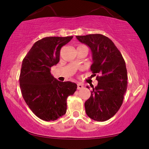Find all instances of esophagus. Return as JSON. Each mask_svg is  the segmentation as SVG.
I'll list each match as a JSON object with an SVG mask.
<instances>
[{
	"instance_id": "obj_1",
	"label": "esophagus",
	"mask_w": 149,
	"mask_h": 149,
	"mask_svg": "<svg viewBox=\"0 0 149 149\" xmlns=\"http://www.w3.org/2000/svg\"><path fill=\"white\" fill-rule=\"evenodd\" d=\"M83 88H84V86L81 84H77V90H81V89H82Z\"/></svg>"
}]
</instances>
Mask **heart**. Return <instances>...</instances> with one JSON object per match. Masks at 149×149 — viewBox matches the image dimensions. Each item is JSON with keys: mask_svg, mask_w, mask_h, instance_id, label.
<instances>
[{"mask_svg": "<svg viewBox=\"0 0 149 149\" xmlns=\"http://www.w3.org/2000/svg\"><path fill=\"white\" fill-rule=\"evenodd\" d=\"M79 46H81V45H79Z\"/></svg>", "mask_w": 149, "mask_h": 149, "instance_id": "heart-1", "label": "heart"}]
</instances>
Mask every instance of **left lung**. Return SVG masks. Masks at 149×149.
<instances>
[{"mask_svg": "<svg viewBox=\"0 0 149 149\" xmlns=\"http://www.w3.org/2000/svg\"><path fill=\"white\" fill-rule=\"evenodd\" d=\"M76 38L91 49L93 63L90 70L97 75L98 81L84 104L86 112L94 120H108L120 109L127 89L125 61L112 40L103 35L90 34Z\"/></svg>", "mask_w": 149, "mask_h": 149, "instance_id": "left-lung-1", "label": "left lung"}]
</instances>
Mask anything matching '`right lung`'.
<instances>
[{
	"label": "right lung",
	"mask_w": 149,
	"mask_h": 149,
	"mask_svg": "<svg viewBox=\"0 0 149 149\" xmlns=\"http://www.w3.org/2000/svg\"><path fill=\"white\" fill-rule=\"evenodd\" d=\"M73 36L48 37L35 42L23 59L19 76L22 96L32 112L45 121L56 120L67 110V97L77 84L57 80L51 68L59 61L61 48Z\"/></svg>",
	"instance_id": "1"
}]
</instances>
